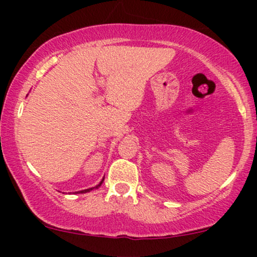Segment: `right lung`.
I'll list each match as a JSON object with an SVG mask.
<instances>
[{"instance_id": "add662e5", "label": "right lung", "mask_w": 257, "mask_h": 257, "mask_svg": "<svg viewBox=\"0 0 257 257\" xmlns=\"http://www.w3.org/2000/svg\"><path fill=\"white\" fill-rule=\"evenodd\" d=\"M104 179H105V178H102V180H101V181H100V182H99V184H98V185H96V186H94V187L87 188V190H82V191H78V192H75V193H87V192H90V191H93V190H96V188H99V187H100V186H101V184H102V182H104Z\"/></svg>"}]
</instances>
